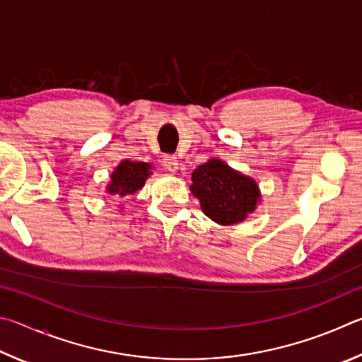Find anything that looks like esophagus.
Instances as JSON below:
<instances>
[{"label":"esophagus","mask_w":362,"mask_h":362,"mask_svg":"<svg viewBox=\"0 0 362 362\" xmlns=\"http://www.w3.org/2000/svg\"><path fill=\"white\" fill-rule=\"evenodd\" d=\"M177 158L175 157V156H167L163 158V167L167 168L168 171H171V173H176V170H177Z\"/></svg>","instance_id":"obj_1"}]
</instances>
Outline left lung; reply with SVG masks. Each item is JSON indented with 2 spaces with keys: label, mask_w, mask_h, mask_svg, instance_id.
Masks as SVG:
<instances>
[{
  "label": "left lung",
  "mask_w": 362,
  "mask_h": 362,
  "mask_svg": "<svg viewBox=\"0 0 362 362\" xmlns=\"http://www.w3.org/2000/svg\"><path fill=\"white\" fill-rule=\"evenodd\" d=\"M191 192L206 216L221 226L242 223L261 200L256 181L219 158H210L194 170Z\"/></svg>",
  "instance_id": "left-lung-1"
}]
</instances>
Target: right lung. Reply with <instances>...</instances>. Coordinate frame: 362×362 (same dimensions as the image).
Here are the masks:
<instances>
[{"mask_svg":"<svg viewBox=\"0 0 362 362\" xmlns=\"http://www.w3.org/2000/svg\"><path fill=\"white\" fill-rule=\"evenodd\" d=\"M151 163L132 162L129 158L122 160L112 171L110 185L106 186V192L119 195V197L135 194L138 189L144 186V181L151 175Z\"/></svg>","mask_w":362,"mask_h":362,"instance_id":"right-lung-1","label":"right lung"}]
</instances>
